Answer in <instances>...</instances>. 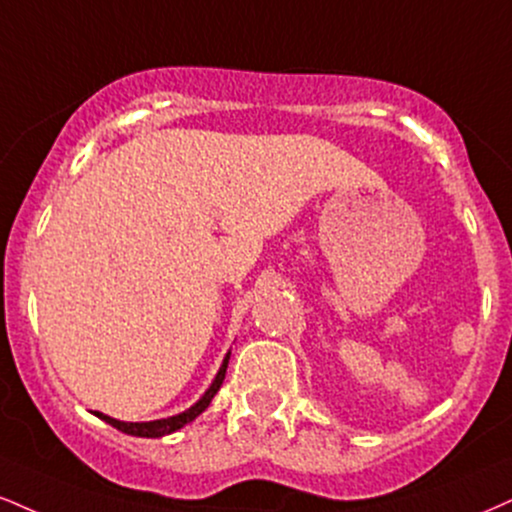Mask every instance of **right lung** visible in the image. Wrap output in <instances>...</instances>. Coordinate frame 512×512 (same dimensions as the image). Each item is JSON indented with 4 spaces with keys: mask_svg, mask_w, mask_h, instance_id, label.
I'll return each instance as SVG.
<instances>
[{
    "mask_svg": "<svg viewBox=\"0 0 512 512\" xmlns=\"http://www.w3.org/2000/svg\"><path fill=\"white\" fill-rule=\"evenodd\" d=\"M229 357H231V353H226L224 362H221V367L217 372V377H214L212 386L205 391V396L197 400L195 405H190L186 412H178V415H174V417H166V420H152V422H121V420H114V417H109V415H102V412H95V415L107 424H112V427L119 429V432L131 434V436H143V439H159V436L174 434L181 427H186L188 422H193L197 415H202V412L207 410V405L212 403V398L217 396L221 384H224L226 367H229Z\"/></svg>",
    "mask_w": 512,
    "mask_h": 512,
    "instance_id": "add662e5",
    "label": "right lung"
}]
</instances>
